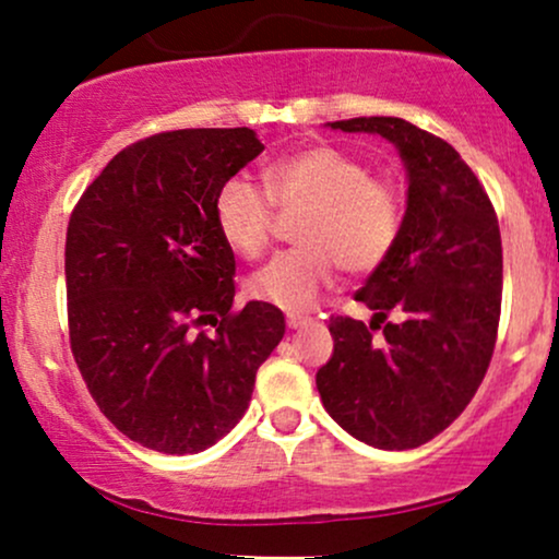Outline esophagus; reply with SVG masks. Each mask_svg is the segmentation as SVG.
<instances>
[{"label": "esophagus", "mask_w": 559, "mask_h": 559, "mask_svg": "<svg viewBox=\"0 0 559 559\" xmlns=\"http://www.w3.org/2000/svg\"><path fill=\"white\" fill-rule=\"evenodd\" d=\"M307 323H310V318L299 316V312H288V316H286L288 329H301V325H307Z\"/></svg>", "instance_id": "esophagus-1"}]
</instances>
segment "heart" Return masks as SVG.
I'll list each match as a JSON object with an SVG mask.
<instances>
[{
    "instance_id": "1",
    "label": "heart",
    "mask_w": 559,
    "mask_h": 559,
    "mask_svg": "<svg viewBox=\"0 0 559 559\" xmlns=\"http://www.w3.org/2000/svg\"><path fill=\"white\" fill-rule=\"evenodd\" d=\"M275 207L301 210L294 239L249 278V297L286 312H307L333 284L338 265L352 275L378 271L402 234V197L394 183L370 176L360 157L329 144L305 146L265 168ZM258 183L236 176L215 197V226L241 258H260L273 236L275 210Z\"/></svg>"
}]
</instances>
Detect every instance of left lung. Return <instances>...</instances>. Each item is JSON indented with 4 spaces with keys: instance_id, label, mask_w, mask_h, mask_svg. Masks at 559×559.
I'll use <instances>...</instances> for the list:
<instances>
[{
    "instance_id": "8db88e82",
    "label": "left lung",
    "mask_w": 559,
    "mask_h": 559,
    "mask_svg": "<svg viewBox=\"0 0 559 559\" xmlns=\"http://www.w3.org/2000/svg\"><path fill=\"white\" fill-rule=\"evenodd\" d=\"M331 128L391 141L409 186L394 252L355 294L373 320L331 318L333 355L316 383L346 433L378 449H415L463 413L489 370L502 307L497 213L444 139L402 118Z\"/></svg>"
}]
</instances>
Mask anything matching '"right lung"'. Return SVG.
I'll list each match as a JSON object with an SVG mask.
<instances>
[{
    "instance_id": "obj_1",
    "label": "right lung",
    "mask_w": 559,
    "mask_h": 559,
    "mask_svg": "<svg viewBox=\"0 0 559 559\" xmlns=\"http://www.w3.org/2000/svg\"><path fill=\"white\" fill-rule=\"evenodd\" d=\"M262 150L252 128L155 133L118 152L70 215L75 365L105 418L155 452L223 439L284 338L278 307L230 310L236 260L215 226L221 186Z\"/></svg>"
}]
</instances>
